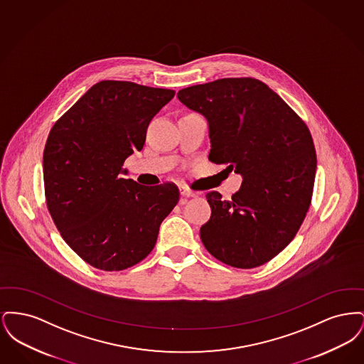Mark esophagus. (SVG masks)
I'll return each mask as SVG.
<instances>
[{
    "mask_svg": "<svg viewBox=\"0 0 364 364\" xmlns=\"http://www.w3.org/2000/svg\"><path fill=\"white\" fill-rule=\"evenodd\" d=\"M180 195L181 196H184V198H195V196H198L199 193L198 192H195V191H191L190 188H187V187H180Z\"/></svg>",
    "mask_w": 364,
    "mask_h": 364,
    "instance_id": "34e87169",
    "label": "esophagus"
}]
</instances>
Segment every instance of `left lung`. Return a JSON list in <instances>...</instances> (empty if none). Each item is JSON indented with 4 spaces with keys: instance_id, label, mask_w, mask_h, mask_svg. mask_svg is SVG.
Instances as JSON below:
<instances>
[{
    "instance_id": "1",
    "label": "left lung",
    "mask_w": 364,
    "mask_h": 364,
    "mask_svg": "<svg viewBox=\"0 0 364 364\" xmlns=\"http://www.w3.org/2000/svg\"><path fill=\"white\" fill-rule=\"evenodd\" d=\"M177 98L208 120V159L242 177L230 200L206 193L211 217L202 242L233 267L266 263L292 242L310 208L316 156L309 128L252 77L187 87Z\"/></svg>"
}]
</instances>
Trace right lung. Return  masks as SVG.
Returning a JSON list of instances; mask_svg holds the SVG:
<instances>
[{
    "instance_id": "1",
    "label": "right lung",
    "mask_w": 364,
    "mask_h": 364,
    "mask_svg": "<svg viewBox=\"0 0 364 364\" xmlns=\"http://www.w3.org/2000/svg\"><path fill=\"white\" fill-rule=\"evenodd\" d=\"M173 90L104 80L54 124L43 151L46 203L63 239L88 264L117 272L144 259L178 188L124 178V161L140 151Z\"/></svg>"
}]
</instances>
